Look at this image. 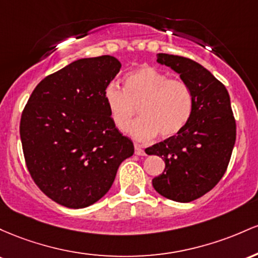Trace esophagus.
<instances>
[{
	"label": "esophagus",
	"instance_id": "obj_1",
	"mask_svg": "<svg viewBox=\"0 0 258 258\" xmlns=\"http://www.w3.org/2000/svg\"><path fill=\"white\" fill-rule=\"evenodd\" d=\"M134 147H135V155H138V156H144L145 155V151H144V149H143V146H141V145L135 144Z\"/></svg>",
	"mask_w": 258,
	"mask_h": 258
}]
</instances>
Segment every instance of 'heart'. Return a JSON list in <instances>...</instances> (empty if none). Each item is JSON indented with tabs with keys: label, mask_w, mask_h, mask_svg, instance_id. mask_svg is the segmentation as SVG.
<instances>
[{
	"label": "heart",
	"mask_w": 258,
	"mask_h": 258,
	"mask_svg": "<svg viewBox=\"0 0 258 258\" xmlns=\"http://www.w3.org/2000/svg\"><path fill=\"white\" fill-rule=\"evenodd\" d=\"M109 115L118 129L125 130L140 112L141 118L133 123L129 133L138 140H149L160 135H178L191 117L194 94L181 79L153 67L145 66L130 72L124 79V90L117 84H109L103 92Z\"/></svg>",
	"instance_id": "b5f03b06"
}]
</instances>
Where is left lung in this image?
<instances>
[{"label":"left lung","mask_w":258,"mask_h":258,"mask_svg":"<svg viewBox=\"0 0 258 258\" xmlns=\"http://www.w3.org/2000/svg\"><path fill=\"white\" fill-rule=\"evenodd\" d=\"M157 62L180 74L194 94L191 117L178 135L146 149L163 158L164 172L152 179L155 190L176 202L201 198L218 184L236 139L230 97L223 84L195 60L158 53Z\"/></svg>","instance_id":"1"}]
</instances>
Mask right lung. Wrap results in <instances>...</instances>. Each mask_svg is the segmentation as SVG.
<instances>
[{"instance_id": "right-lung-1", "label": "right lung", "mask_w": 258, "mask_h": 258, "mask_svg": "<svg viewBox=\"0 0 258 258\" xmlns=\"http://www.w3.org/2000/svg\"><path fill=\"white\" fill-rule=\"evenodd\" d=\"M112 56L83 58L37 84L20 118V139L31 179L68 208L95 204L134 153L115 128L103 92L120 71Z\"/></svg>"}]
</instances>
